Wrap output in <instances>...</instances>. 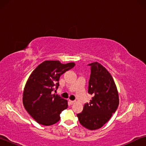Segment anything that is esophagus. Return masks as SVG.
<instances>
[{
  "label": "esophagus",
  "instance_id": "1",
  "mask_svg": "<svg viewBox=\"0 0 146 146\" xmlns=\"http://www.w3.org/2000/svg\"><path fill=\"white\" fill-rule=\"evenodd\" d=\"M70 104H74V103H75V101H72V100H70Z\"/></svg>",
  "mask_w": 146,
  "mask_h": 146
}]
</instances>
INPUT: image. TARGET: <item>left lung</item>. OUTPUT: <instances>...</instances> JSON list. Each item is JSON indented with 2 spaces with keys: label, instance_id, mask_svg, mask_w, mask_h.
I'll return each mask as SVG.
<instances>
[{
  "label": "left lung",
  "instance_id": "1",
  "mask_svg": "<svg viewBox=\"0 0 146 146\" xmlns=\"http://www.w3.org/2000/svg\"><path fill=\"white\" fill-rule=\"evenodd\" d=\"M91 66L88 93L93 97L77 114L81 125L90 130L102 127L108 122L119 104L117 86L109 71L97 62Z\"/></svg>",
  "mask_w": 146,
  "mask_h": 146
}]
</instances>
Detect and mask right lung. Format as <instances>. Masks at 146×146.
Masks as SVG:
<instances>
[{
    "label": "right lung",
    "mask_w": 146,
    "mask_h": 146,
    "mask_svg": "<svg viewBox=\"0 0 146 146\" xmlns=\"http://www.w3.org/2000/svg\"><path fill=\"white\" fill-rule=\"evenodd\" d=\"M75 65L74 62L62 64L58 60H46L29 76L23 92V105L38 123L54 124L60 120L62 111L68 108L67 100L51 92L58 88L60 76Z\"/></svg>",
    "instance_id": "1"
}]
</instances>
